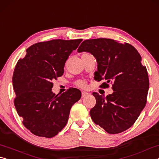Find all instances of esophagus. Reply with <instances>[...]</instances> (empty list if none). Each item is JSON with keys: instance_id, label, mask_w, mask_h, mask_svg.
<instances>
[{"instance_id": "obj_1", "label": "esophagus", "mask_w": 159, "mask_h": 159, "mask_svg": "<svg viewBox=\"0 0 159 159\" xmlns=\"http://www.w3.org/2000/svg\"><path fill=\"white\" fill-rule=\"evenodd\" d=\"M81 94H82V98H85V97H86V96H87V95H88V93L84 92V91H82Z\"/></svg>"}]
</instances>
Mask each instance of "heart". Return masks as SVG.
<instances>
[{
    "mask_svg": "<svg viewBox=\"0 0 159 159\" xmlns=\"http://www.w3.org/2000/svg\"><path fill=\"white\" fill-rule=\"evenodd\" d=\"M76 84H77L78 86H79V87L84 88V87H85V85H86V82L85 81V80H80L76 83Z\"/></svg>",
    "mask_w": 159,
    "mask_h": 159,
    "instance_id": "1",
    "label": "heart"
}]
</instances>
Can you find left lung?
<instances>
[{
  "mask_svg": "<svg viewBox=\"0 0 159 159\" xmlns=\"http://www.w3.org/2000/svg\"><path fill=\"white\" fill-rule=\"evenodd\" d=\"M78 52L92 54L98 62L95 80L107 81L102 88L112 84L114 93L104 97L94 92L95 106L90 114L93 122L109 134L130 128L147 103L149 80L146 66L133 45L113 39H97L83 41Z\"/></svg>",
  "mask_w": 159,
  "mask_h": 159,
  "instance_id": "obj_1",
  "label": "left lung"
}]
</instances>
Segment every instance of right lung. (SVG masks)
Returning <instances> with one entry per match:
<instances>
[{"mask_svg": "<svg viewBox=\"0 0 159 159\" xmlns=\"http://www.w3.org/2000/svg\"><path fill=\"white\" fill-rule=\"evenodd\" d=\"M82 39H55L32 45L16 64L12 76L14 100L22 123L35 135L50 138L66 125L70 109L81 98L70 88L61 95L52 92L53 80L64 74L69 56Z\"/></svg>", "mask_w": 159, "mask_h": 159, "instance_id": "obj_1", "label": "right lung"}]
</instances>
